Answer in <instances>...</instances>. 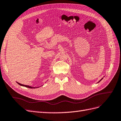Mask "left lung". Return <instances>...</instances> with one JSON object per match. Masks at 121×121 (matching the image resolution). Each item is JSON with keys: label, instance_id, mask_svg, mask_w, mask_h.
<instances>
[{"label": "left lung", "instance_id": "8db88e82", "mask_svg": "<svg viewBox=\"0 0 121 121\" xmlns=\"http://www.w3.org/2000/svg\"><path fill=\"white\" fill-rule=\"evenodd\" d=\"M102 79H101V80H100V81H99V82H100V81H101V80H102Z\"/></svg>", "mask_w": 121, "mask_h": 121}]
</instances>
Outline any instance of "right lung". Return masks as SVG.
Segmentation results:
<instances>
[{"label":"right lung","mask_w":121,"mask_h":121,"mask_svg":"<svg viewBox=\"0 0 121 121\" xmlns=\"http://www.w3.org/2000/svg\"><path fill=\"white\" fill-rule=\"evenodd\" d=\"M18 84H19V85H21V86H25V87H28V88H36V87H31V86H28V85H23V84H20V83H18V82H17ZM37 88H38V87H37Z\"/></svg>","instance_id":"obj_1"}]
</instances>
